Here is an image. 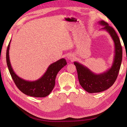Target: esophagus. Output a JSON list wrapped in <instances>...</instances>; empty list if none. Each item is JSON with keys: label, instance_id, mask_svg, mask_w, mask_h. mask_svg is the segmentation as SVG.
Segmentation results:
<instances>
[{"label": "esophagus", "instance_id": "obj_1", "mask_svg": "<svg viewBox=\"0 0 127 127\" xmlns=\"http://www.w3.org/2000/svg\"><path fill=\"white\" fill-rule=\"evenodd\" d=\"M67 59H69V60H71V61L74 60V56L72 54L69 55L68 56V57H67Z\"/></svg>", "mask_w": 127, "mask_h": 127}]
</instances>
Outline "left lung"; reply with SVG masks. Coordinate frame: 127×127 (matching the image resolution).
Returning <instances> with one entry per match:
<instances>
[{"mask_svg": "<svg viewBox=\"0 0 127 127\" xmlns=\"http://www.w3.org/2000/svg\"><path fill=\"white\" fill-rule=\"evenodd\" d=\"M104 27L101 29L109 33L114 43V56L111 67L102 74H96L78 62L74 63L78 74L80 85L90 93H99L109 88L116 81L120 70L122 58V49L120 39L115 30L104 21L98 22Z\"/></svg>", "mask_w": 127, "mask_h": 127, "instance_id": "left-lung-1", "label": "left lung"}]
</instances>
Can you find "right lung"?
<instances>
[{"label":"right lung","mask_w":127,"mask_h":127,"mask_svg":"<svg viewBox=\"0 0 127 127\" xmlns=\"http://www.w3.org/2000/svg\"><path fill=\"white\" fill-rule=\"evenodd\" d=\"M11 40L6 52V61L7 66L15 84L24 94L35 97H44L50 94L55 85L56 76L61 68L67 64L64 58L60 59L51 64L47 71L41 78L34 81H28L20 78L14 71L11 67L9 55V50Z\"/></svg>","instance_id":"right-lung-1"}]
</instances>
